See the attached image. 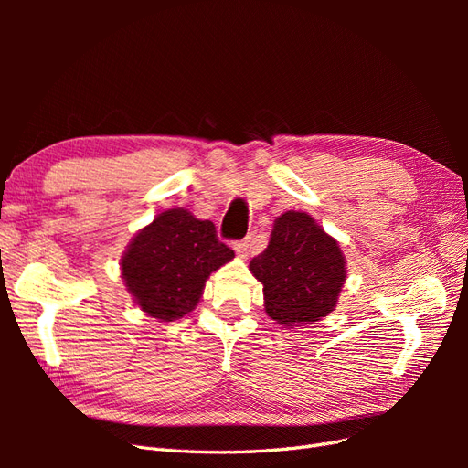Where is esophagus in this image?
Wrapping results in <instances>:
<instances>
[{
  "mask_svg": "<svg viewBox=\"0 0 468 468\" xmlns=\"http://www.w3.org/2000/svg\"><path fill=\"white\" fill-rule=\"evenodd\" d=\"M250 238L248 239H239V242H234V250L239 258H246L248 251H250Z\"/></svg>",
  "mask_w": 468,
  "mask_h": 468,
  "instance_id": "34e87169",
  "label": "esophagus"
}]
</instances>
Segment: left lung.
<instances>
[{"label":"left lung","instance_id":"left-lung-1","mask_svg":"<svg viewBox=\"0 0 468 468\" xmlns=\"http://www.w3.org/2000/svg\"><path fill=\"white\" fill-rule=\"evenodd\" d=\"M250 271L263 285L265 313L281 325L328 316L347 277L335 238L299 210L273 222L269 244L250 261Z\"/></svg>","mask_w":468,"mask_h":468}]
</instances>
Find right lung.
Returning a JSON list of instances; mask_svg holds the SVG:
<instances>
[{"label": "right lung", "mask_w": 468, "mask_h": 468, "mask_svg": "<svg viewBox=\"0 0 468 468\" xmlns=\"http://www.w3.org/2000/svg\"><path fill=\"white\" fill-rule=\"evenodd\" d=\"M232 258L210 220L195 218L187 208H169L133 238L121 269L134 303L148 316L172 322L191 313L210 273Z\"/></svg>", "instance_id": "right-lung-1"}]
</instances>
